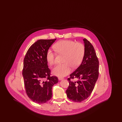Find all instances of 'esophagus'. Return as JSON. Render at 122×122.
Returning a JSON list of instances; mask_svg holds the SVG:
<instances>
[{
  "label": "esophagus",
  "mask_w": 122,
  "mask_h": 122,
  "mask_svg": "<svg viewBox=\"0 0 122 122\" xmlns=\"http://www.w3.org/2000/svg\"><path fill=\"white\" fill-rule=\"evenodd\" d=\"M58 80H60V81L62 80H63V79H64V78H62V77H58Z\"/></svg>",
  "instance_id": "obj_1"
}]
</instances>
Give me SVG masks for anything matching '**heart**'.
<instances>
[{
	"mask_svg": "<svg viewBox=\"0 0 122 122\" xmlns=\"http://www.w3.org/2000/svg\"><path fill=\"white\" fill-rule=\"evenodd\" d=\"M56 52L59 54H64V64L56 65L52 70V73L62 77L68 75L71 70V66L76 68L81 64L85 54V46L81 42H76L71 40H62L54 45ZM55 53L51 49L46 52V62L50 65L54 63Z\"/></svg>",
	"mask_w": 122,
	"mask_h": 122,
	"instance_id": "obj_1",
	"label": "heart"
}]
</instances>
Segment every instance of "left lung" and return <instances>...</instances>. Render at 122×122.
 <instances>
[{
  "mask_svg": "<svg viewBox=\"0 0 122 122\" xmlns=\"http://www.w3.org/2000/svg\"><path fill=\"white\" fill-rule=\"evenodd\" d=\"M85 54L80 66L68 79L69 86L66 91L67 96L75 102H81L91 95L99 76V61L92 45L83 39ZM77 81H74L75 78Z\"/></svg>",
  "mask_w": 122,
  "mask_h": 122,
  "instance_id": "left-lung-1",
  "label": "left lung"
}]
</instances>
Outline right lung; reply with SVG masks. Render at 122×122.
Here are the masks:
<instances>
[{
    "instance_id": "right-lung-1",
    "label": "right lung",
    "mask_w": 122,
    "mask_h": 122,
    "mask_svg": "<svg viewBox=\"0 0 122 122\" xmlns=\"http://www.w3.org/2000/svg\"><path fill=\"white\" fill-rule=\"evenodd\" d=\"M56 39H41L30 47L24 59V85L27 95L33 102L46 103L52 97V87L58 82L55 76H51L46 54Z\"/></svg>"
}]
</instances>
